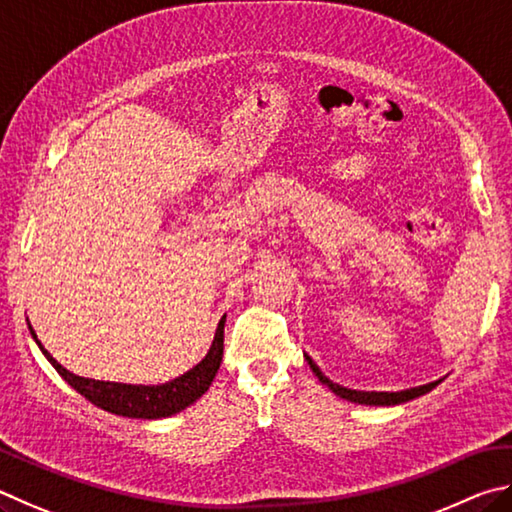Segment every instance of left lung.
Instances as JSON below:
<instances>
[{
	"mask_svg": "<svg viewBox=\"0 0 512 512\" xmlns=\"http://www.w3.org/2000/svg\"><path fill=\"white\" fill-rule=\"evenodd\" d=\"M312 373L317 375L321 384H326V387L337 393L339 398L344 400H351V402H357V405H400V402H407V400H414L418 396H423V393H429L432 391L438 382H429L425 384V387H416V389H407V391H355V389H346V387H339V384L330 382L324 373H321L317 369V364L310 360V357H306Z\"/></svg>",
	"mask_w": 512,
	"mask_h": 512,
	"instance_id": "1",
	"label": "left lung"
}]
</instances>
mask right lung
Segmentation results:
<instances>
[{
	"label": "right lung",
	"instance_id": "right-lung-1",
	"mask_svg": "<svg viewBox=\"0 0 512 512\" xmlns=\"http://www.w3.org/2000/svg\"><path fill=\"white\" fill-rule=\"evenodd\" d=\"M33 333V328H31ZM35 337V333H33ZM38 342V339H35ZM40 351L47 355V360L53 364L67 384H71L80 396H85L92 405L101 407L116 416L128 418H166L173 416L177 411L191 405L202 393L211 387L215 373L220 369L222 362V348H224V317L220 319L218 330H215V339L211 344V351L206 353L204 360L193 366L191 371L184 373L182 378H175L166 384H157V387H137V384H119V382H103V380H89L80 378V375L69 373L67 369L53 360L47 348L40 342Z\"/></svg>",
	"mask_w": 512,
	"mask_h": 512
}]
</instances>
